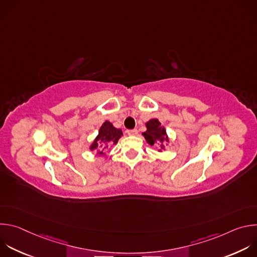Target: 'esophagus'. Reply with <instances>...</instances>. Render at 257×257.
<instances>
[{
  "label": "esophagus",
  "mask_w": 257,
  "mask_h": 257,
  "mask_svg": "<svg viewBox=\"0 0 257 257\" xmlns=\"http://www.w3.org/2000/svg\"><path fill=\"white\" fill-rule=\"evenodd\" d=\"M127 134H128L129 136H136V135L138 134V131H137V129H132V130H128V131H127Z\"/></svg>",
  "instance_id": "esophagus-1"
}]
</instances>
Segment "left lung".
<instances>
[{
  "label": "left lung",
  "mask_w": 257,
  "mask_h": 257,
  "mask_svg": "<svg viewBox=\"0 0 257 257\" xmlns=\"http://www.w3.org/2000/svg\"><path fill=\"white\" fill-rule=\"evenodd\" d=\"M146 131L142 133L143 137L145 138L146 142H148L151 146L155 144H159L161 150L159 152H162V150H165L164 143H169L170 138L168 136V133L166 131V128L162 125V123L159 121V119H151L145 123Z\"/></svg>",
  "instance_id": "left-lung-1"
}]
</instances>
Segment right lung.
Masks as SVG:
<instances>
[{
  "mask_svg": "<svg viewBox=\"0 0 257 257\" xmlns=\"http://www.w3.org/2000/svg\"><path fill=\"white\" fill-rule=\"evenodd\" d=\"M123 132L121 129L114 127L109 121H104L98 130V134L89 145V151H95L96 156H105V151L111 145H116L122 137Z\"/></svg>",
  "mask_w": 257,
  "mask_h": 257,
  "instance_id": "obj_1",
  "label": "right lung"
}]
</instances>
